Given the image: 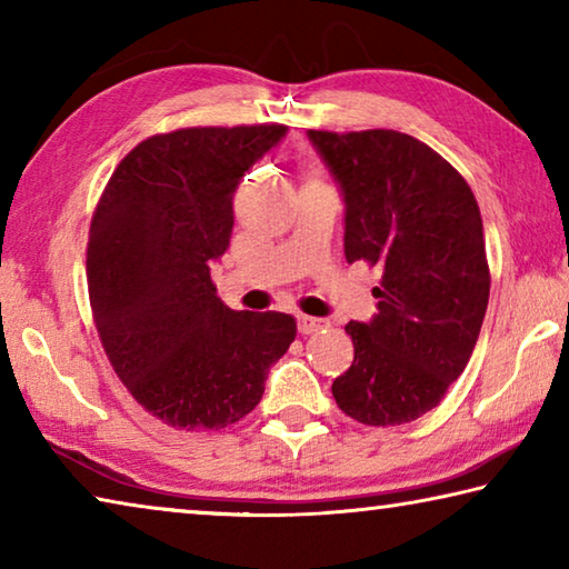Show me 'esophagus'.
Listing matches in <instances>:
<instances>
[{
  "label": "esophagus",
  "mask_w": 569,
  "mask_h": 569,
  "mask_svg": "<svg viewBox=\"0 0 569 569\" xmlns=\"http://www.w3.org/2000/svg\"><path fill=\"white\" fill-rule=\"evenodd\" d=\"M326 326H329V321H323V319H316V316H306V313L298 316V331H301L303 336H308V333H316V331H321V329H326Z\"/></svg>",
  "instance_id": "34e87169"
}]
</instances>
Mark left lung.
Segmentation results:
<instances>
[{"instance_id":"obj_1","label":"left lung","mask_w":569,"mask_h":569,"mask_svg":"<svg viewBox=\"0 0 569 569\" xmlns=\"http://www.w3.org/2000/svg\"><path fill=\"white\" fill-rule=\"evenodd\" d=\"M346 200V261L381 273L379 313L351 321V369L333 381L366 427L409 423L439 407L467 369L489 301L477 198L421 140L397 130H308Z\"/></svg>"}]
</instances>
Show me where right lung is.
Instances as JSON below:
<instances>
[{"instance_id":"add662e5","label":"right lung","mask_w":569,"mask_h":569,"mask_svg":"<svg viewBox=\"0 0 569 569\" xmlns=\"http://www.w3.org/2000/svg\"><path fill=\"white\" fill-rule=\"evenodd\" d=\"M286 130L152 134L120 160L92 213L94 329L124 389L168 427L218 431L243 419L296 339L293 316L233 311L210 278L230 243L240 178Z\"/></svg>"}]
</instances>
